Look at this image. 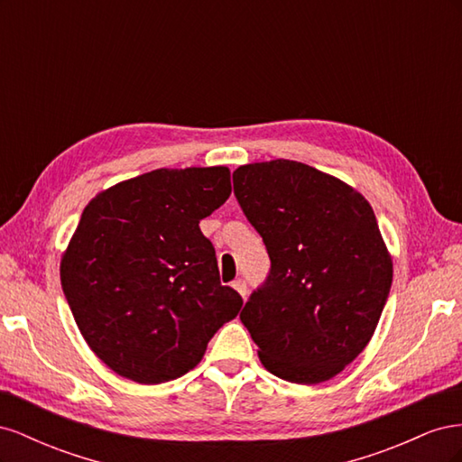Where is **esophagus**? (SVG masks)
I'll list each match as a JSON object with an SVG mask.
<instances>
[{
    "mask_svg": "<svg viewBox=\"0 0 462 462\" xmlns=\"http://www.w3.org/2000/svg\"><path fill=\"white\" fill-rule=\"evenodd\" d=\"M233 289L236 291V292H239V295L245 299L246 297V282H245V279H235V282H233Z\"/></svg>",
    "mask_w": 462,
    "mask_h": 462,
    "instance_id": "34e87169",
    "label": "esophagus"
}]
</instances>
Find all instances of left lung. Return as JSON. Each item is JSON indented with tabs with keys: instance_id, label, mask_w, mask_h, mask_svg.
I'll use <instances>...</instances> for the list:
<instances>
[{
	"instance_id": "8db88e82",
	"label": "left lung",
	"mask_w": 462,
	"mask_h": 462,
	"mask_svg": "<svg viewBox=\"0 0 462 462\" xmlns=\"http://www.w3.org/2000/svg\"><path fill=\"white\" fill-rule=\"evenodd\" d=\"M235 197L272 260L241 321L263 368L291 383L331 380L365 351L393 282L370 202L300 162L246 163Z\"/></svg>"
}]
</instances>
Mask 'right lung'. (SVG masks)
I'll return each mask as SVG.
<instances>
[{
	"instance_id": "right-lung-1",
	"label": "right lung",
	"mask_w": 462,
	"mask_h": 462,
	"mask_svg": "<svg viewBox=\"0 0 462 462\" xmlns=\"http://www.w3.org/2000/svg\"><path fill=\"white\" fill-rule=\"evenodd\" d=\"M231 194L226 165L153 170L88 202L60 263L94 355L136 383L177 380L202 360L243 299L221 285L200 219Z\"/></svg>"
}]
</instances>
